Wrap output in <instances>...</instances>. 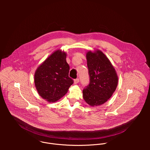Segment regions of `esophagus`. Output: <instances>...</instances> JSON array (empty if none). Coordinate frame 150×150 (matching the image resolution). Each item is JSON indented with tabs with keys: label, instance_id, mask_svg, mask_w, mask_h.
<instances>
[{
	"label": "esophagus",
	"instance_id": "esophagus-1",
	"mask_svg": "<svg viewBox=\"0 0 150 150\" xmlns=\"http://www.w3.org/2000/svg\"><path fill=\"white\" fill-rule=\"evenodd\" d=\"M79 82V78H76V79H74V83H75V84L78 83Z\"/></svg>",
	"mask_w": 150,
	"mask_h": 150
}]
</instances>
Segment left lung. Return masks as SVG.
<instances>
[{"mask_svg":"<svg viewBox=\"0 0 150 150\" xmlns=\"http://www.w3.org/2000/svg\"><path fill=\"white\" fill-rule=\"evenodd\" d=\"M90 83L83 90V98L91 106L104 104L112 96L117 85L118 78L112 63L100 50L86 55Z\"/></svg>","mask_w":150,"mask_h":150,"instance_id":"8db88e82","label":"left lung"}]
</instances>
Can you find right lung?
Segmentation results:
<instances>
[{
  "instance_id": "add662e5",
  "label": "right lung",
  "mask_w": 150,
  "mask_h": 150,
  "mask_svg": "<svg viewBox=\"0 0 150 150\" xmlns=\"http://www.w3.org/2000/svg\"><path fill=\"white\" fill-rule=\"evenodd\" d=\"M66 53L57 50L37 69L34 82L39 95L49 102H55L65 96L74 83L69 76V66Z\"/></svg>"
}]
</instances>
